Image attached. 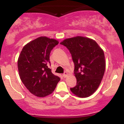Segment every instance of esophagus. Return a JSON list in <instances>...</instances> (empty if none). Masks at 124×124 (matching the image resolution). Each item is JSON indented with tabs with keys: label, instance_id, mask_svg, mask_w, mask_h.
Listing matches in <instances>:
<instances>
[{
	"label": "esophagus",
	"instance_id": "obj_1",
	"mask_svg": "<svg viewBox=\"0 0 124 124\" xmlns=\"http://www.w3.org/2000/svg\"><path fill=\"white\" fill-rule=\"evenodd\" d=\"M68 72H65L63 73V76L64 77V78H66L67 76H68Z\"/></svg>",
	"mask_w": 124,
	"mask_h": 124
}]
</instances>
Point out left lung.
<instances>
[{
    "label": "left lung",
    "instance_id": "1",
    "mask_svg": "<svg viewBox=\"0 0 124 124\" xmlns=\"http://www.w3.org/2000/svg\"><path fill=\"white\" fill-rule=\"evenodd\" d=\"M69 49L75 65L76 86L71 92L79 97H87L98 89L103 79L106 62L104 51L90 38L78 36L60 43Z\"/></svg>",
    "mask_w": 124,
    "mask_h": 124
}]
</instances>
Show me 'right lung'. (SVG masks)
Returning a JSON list of instances; mask_svg holds the SVG:
<instances>
[{
  "label": "right lung",
  "mask_w": 124,
  "mask_h": 124,
  "mask_svg": "<svg viewBox=\"0 0 124 124\" xmlns=\"http://www.w3.org/2000/svg\"><path fill=\"white\" fill-rule=\"evenodd\" d=\"M56 39L40 37L24 46L17 61L20 78L29 92L43 97L54 92L60 80L49 68L51 51L58 45Z\"/></svg>",
  "instance_id": "add662e5"
}]
</instances>
